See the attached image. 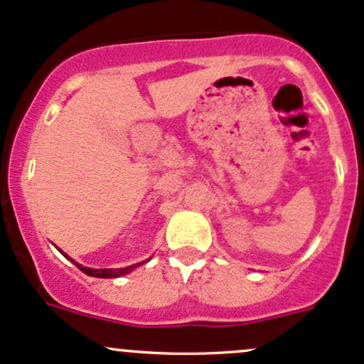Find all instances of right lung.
Masks as SVG:
<instances>
[{
  "label": "right lung",
  "instance_id": "right-lung-1",
  "mask_svg": "<svg viewBox=\"0 0 364 364\" xmlns=\"http://www.w3.org/2000/svg\"><path fill=\"white\" fill-rule=\"evenodd\" d=\"M72 260V259H70ZM77 267H79L82 273L90 274V277H97V278H117V277H123V274L130 273L132 269H135L137 266H141V264H135V266H128V267H123V269H91V267H84L80 266V264L73 262Z\"/></svg>",
  "mask_w": 364,
  "mask_h": 364
}]
</instances>
